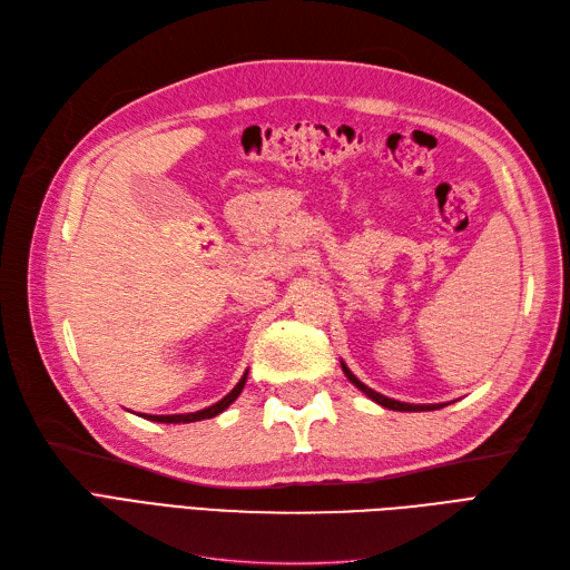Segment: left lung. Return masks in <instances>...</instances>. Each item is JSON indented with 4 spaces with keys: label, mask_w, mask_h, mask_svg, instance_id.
Listing matches in <instances>:
<instances>
[{
    "label": "left lung",
    "mask_w": 570,
    "mask_h": 570,
    "mask_svg": "<svg viewBox=\"0 0 570 570\" xmlns=\"http://www.w3.org/2000/svg\"><path fill=\"white\" fill-rule=\"evenodd\" d=\"M340 364H342L344 375L350 377V383H352V385H356L361 392H364V394L368 396V400H373L375 404H381V406H385V409H392V411H435V409L446 406V404H406V402L390 400V396H385V394H381V392H375V390H371L368 385L361 383L358 377L347 368V364H344V361H340Z\"/></svg>",
    "instance_id": "left-lung-1"
}]
</instances>
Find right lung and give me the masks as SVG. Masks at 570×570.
Here are the masks:
<instances>
[{"instance_id":"right-lung-1","label":"right lung","mask_w":570,"mask_h":570,"mask_svg":"<svg viewBox=\"0 0 570 570\" xmlns=\"http://www.w3.org/2000/svg\"><path fill=\"white\" fill-rule=\"evenodd\" d=\"M245 383H247V373L239 377V383L226 396H223L220 402L206 406L202 411H195V413H170V416H145V419L147 421H157V423H195V421H204V419H214V416H218L220 411H226L237 400L239 392L245 390Z\"/></svg>"}]
</instances>
